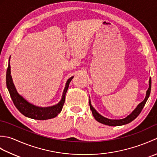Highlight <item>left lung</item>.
I'll list each match as a JSON object with an SVG mask.
<instances>
[{"label":"left lung","mask_w":157,"mask_h":157,"mask_svg":"<svg viewBox=\"0 0 157 157\" xmlns=\"http://www.w3.org/2000/svg\"><path fill=\"white\" fill-rule=\"evenodd\" d=\"M148 84H149V87L147 90V91H146V96L144 101L140 103V104L136 106V108L134 110V111L132 112L131 114H129L128 116H127L125 118L121 119H110L105 117H103L101 114H99V113L96 111V109L93 107L91 104L90 98L89 100L90 108L91 109L93 116H94V117L95 118L96 121H98L99 123H101L102 124L109 125V126L123 125L128 124V123L132 122L133 120H134L139 115L140 113H141L142 109L144 108L146 102L147 101V100L149 97L150 94H151V78L149 79Z\"/></svg>","instance_id":"left-lung-1"}]
</instances>
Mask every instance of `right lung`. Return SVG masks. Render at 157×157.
Returning <instances> with one entry per match:
<instances>
[{
	"label": "right lung",
	"instance_id": "1",
	"mask_svg": "<svg viewBox=\"0 0 157 157\" xmlns=\"http://www.w3.org/2000/svg\"><path fill=\"white\" fill-rule=\"evenodd\" d=\"M11 58V56H10ZM10 58L9 59L8 68L6 70V87L9 92L10 96L12 101L14 103L16 108L17 109L19 112L22 114L27 117L37 119V120H46L49 119L54 118L58 115L59 113L61 111L63 106L64 105L65 101V94L67 91L69 83L71 82L73 76L67 79L66 82L65 87L64 90L63 92V95L61 101L57 104L51 106H46V107H42L32 104L20 95L17 91L15 86L13 84V79L11 75V66H10Z\"/></svg>",
	"mask_w": 157,
	"mask_h": 157
}]
</instances>
